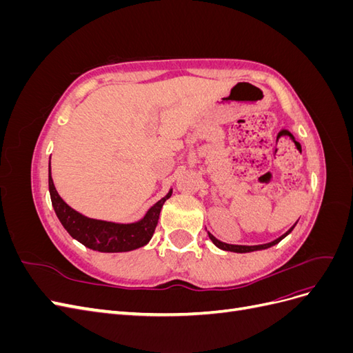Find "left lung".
<instances>
[{"label":"left lung","instance_id":"left-lung-1","mask_svg":"<svg viewBox=\"0 0 353 353\" xmlns=\"http://www.w3.org/2000/svg\"><path fill=\"white\" fill-rule=\"evenodd\" d=\"M296 225V223H294ZM294 225L288 230L285 234H283V236L280 237V239H276V240H274V241H271V243H268V244H261V245H236V244H227V243H222V241H219L218 239H215L212 236V234L209 232V239L213 241V244L215 245H218L219 249H222V250H227V252H236V253H248V252H254V250H262V249H268V248H271V245H274V244H276V243H280L287 234H290L292 231H293V228H294Z\"/></svg>","mask_w":353,"mask_h":353}]
</instances>
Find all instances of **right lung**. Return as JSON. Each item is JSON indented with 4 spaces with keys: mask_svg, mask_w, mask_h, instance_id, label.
<instances>
[{
    "mask_svg": "<svg viewBox=\"0 0 353 353\" xmlns=\"http://www.w3.org/2000/svg\"><path fill=\"white\" fill-rule=\"evenodd\" d=\"M48 188L56 215L70 236L92 250L108 253L130 252L143 248L144 244L150 241L157 225L160 209H162L163 203L172 194V191H169L168 196L159 200L141 221L135 223H126L125 225V223L91 219L73 210L59 196L54 184H52L51 172L48 174Z\"/></svg>",
    "mask_w": 353,
    "mask_h": 353,
    "instance_id": "obj_1",
    "label": "right lung"
}]
</instances>
